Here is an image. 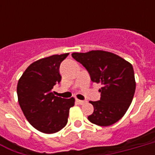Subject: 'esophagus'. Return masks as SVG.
<instances>
[{
	"label": "esophagus",
	"mask_w": 155,
	"mask_h": 155,
	"mask_svg": "<svg viewBox=\"0 0 155 155\" xmlns=\"http://www.w3.org/2000/svg\"><path fill=\"white\" fill-rule=\"evenodd\" d=\"M75 101L77 102L78 104H84L85 103V101H80V100H78V99H76V101Z\"/></svg>",
	"instance_id": "obj_1"
}]
</instances>
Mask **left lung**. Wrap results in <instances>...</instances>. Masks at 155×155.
<instances>
[{
    "label": "left lung",
    "instance_id": "8db88e82",
    "mask_svg": "<svg viewBox=\"0 0 155 155\" xmlns=\"http://www.w3.org/2000/svg\"><path fill=\"white\" fill-rule=\"evenodd\" d=\"M71 56L86 68L92 82L101 84V99L90 101L94 111L87 119L100 126H109L118 121L134 96L136 83L132 64L104 51L73 53Z\"/></svg>",
    "mask_w": 155,
    "mask_h": 155
}]
</instances>
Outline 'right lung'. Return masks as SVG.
<instances>
[{"label": "right lung", "mask_w": 155, "mask_h": 155, "mask_svg": "<svg viewBox=\"0 0 155 155\" xmlns=\"http://www.w3.org/2000/svg\"><path fill=\"white\" fill-rule=\"evenodd\" d=\"M69 53L54 54L31 63L18 80L17 93L24 115L33 127L54 134L68 123L69 109L75 99L55 97L52 88L59 84L60 63Z\"/></svg>", "instance_id": "1"}]
</instances>
